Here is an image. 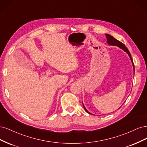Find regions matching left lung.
<instances>
[{
	"label": "left lung",
	"mask_w": 147,
	"mask_h": 147,
	"mask_svg": "<svg viewBox=\"0 0 147 147\" xmlns=\"http://www.w3.org/2000/svg\"><path fill=\"white\" fill-rule=\"evenodd\" d=\"M106 38H107V41L108 45H111V46H118V47H119L120 48H121V49H123L124 51H125L126 53L127 54H128V55L129 56V57H130V59H131V61H132V65H133L134 72V63H133V61H132V57H131V54H130L129 51H128V49H127L126 48V47L125 46V45H124L123 43H122V42H120V41H118V40H116V39L115 38H113L112 36L110 35L109 34H106ZM83 106H84V108L85 111H86L87 113H90V114H92L91 113H90V112L86 109V108L85 107V106H84V105H83ZM92 115H93V114H92Z\"/></svg>",
	"instance_id": "left-lung-1"
}]
</instances>
